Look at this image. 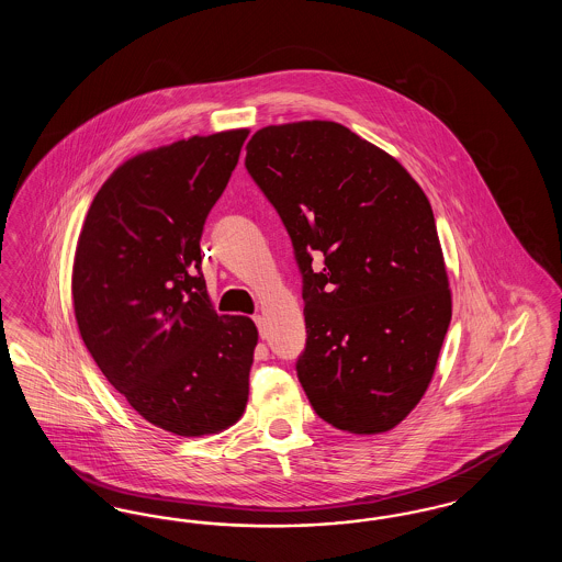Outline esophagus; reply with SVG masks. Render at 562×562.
<instances>
[{"mask_svg": "<svg viewBox=\"0 0 562 562\" xmlns=\"http://www.w3.org/2000/svg\"><path fill=\"white\" fill-rule=\"evenodd\" d=\"M252 321L257 324V328H259V333H261V337H266V321H263V316H252Z\"/></svg>", "mask_w": 562, "mask_h": 562, "instance_id": "34e87169", "label": "esophagus"}]
</instances>
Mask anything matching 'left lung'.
<instances>
[{
    "label": "left lung",
    "mask_w": 562,
    "mask_h": 562,
    "mask_svg": "<svg viewBox=\"0 0 562 562\" xmlns=\"http://www.w3.org/2000/svg\"><path fill=\"white\" fill-rule=\"evenodd\" d=\"M244 166L293 241L307 328L294 367L310 404L351 434L398 426L426 394L451 324L426 193L335 122L261 128Z\"/></svg>",
    "instance_id": "8db88e82"
}]
</instances>
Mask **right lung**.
<instances>
[{"label":"right lung","instance_id":"right-lung-1","mask_svg":"<svg viewBox=\"0 0 562 562\" xmlns=\"http://www.w3.org/2000/svg\"><path fill=\"white\" fill-rule=\"evenodd\" d=\"M248 131L191 136L122 164L92 200L74 263L81 339L134 411L179 436L234 426L257 326L218 316L200 238Z\"/></svg>","mask_w":562,"mask_h":562}]
</instances>
